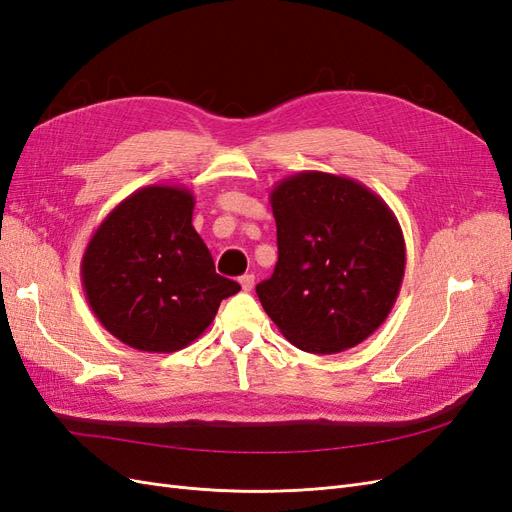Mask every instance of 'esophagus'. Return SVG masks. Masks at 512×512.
Wrapping results in <instances>:
<instances>
[{
	"label": "esophagus",
	"instance_id": "obj_1",
	"mask_svg": "<svg viewBox=\"0 0 512 512\" xmlns=\"http://www.w3.org/2000/svg\"><path fill=\"white\" fill-rule=\"evenodd\" d=\"M254 282H256V277H254L252 273H245V275L239 277V284H241V288H243L245 292H250V290L254 288Z\"/></svg>",
	"mask_w": 512,
	"mask_h": 512
}]
</instances>
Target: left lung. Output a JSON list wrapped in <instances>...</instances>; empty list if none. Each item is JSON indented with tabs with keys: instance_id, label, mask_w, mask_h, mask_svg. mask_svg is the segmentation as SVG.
Here are the masks:
<instances>
[{
	"instance_id": "obj_1",
	"label": "left lung",
	"mask_w": 512,
	"mask_h": 512,
	"mask_svg": "<svg viewBox=\"0 0 512 512\" xmlns=\"http://www.w3.org/2000/svg\"><path fill=\"white\" fill-rule=\"evenodd\" d=\"M277 265L256 294L297 348L335 354L391 314L406 271L404 232L384 200L350 177L303 170L273 185Z\"/></svg>"
}]
</instances>
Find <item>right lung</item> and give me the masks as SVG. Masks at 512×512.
<instances>
[{
    "label": "right lung",
    "mask_w": 512,
    "mask_h": 512,
    "mask_svg": "<svg viewBox=\"0 0 512 512\" xmlns=\"http://www.w3.org/2000/svg\"><path fill=\"white\" fill-rule=\"evenodd\" d=\"M194 194L147 185L106 215L81 260L85 297L102 327L141 352H177L241 286L215 273L192 226Z\"/></svg>",
    "instance_id": "1"
}]
</instances>
